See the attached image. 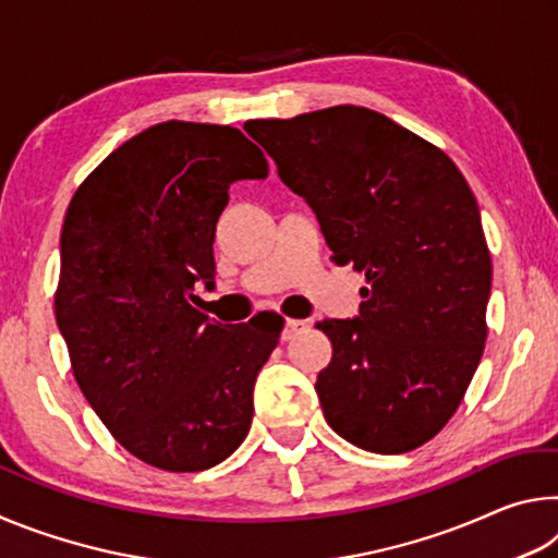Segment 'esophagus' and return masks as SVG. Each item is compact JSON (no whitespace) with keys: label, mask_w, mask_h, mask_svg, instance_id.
<instances>
[{"label":"esophagus","mask_w":558,"mask_h":558,"mask_svg":"<svg viewBox=\"0 0 558 558\" xmlns=\"http://www.w3.org/2000/svg\"><path fill=\"white\" fill-rule=\"evenodd\" d=\"M307 327H310L307 319H288V323H286V332H282V339L298 337L300 332H305Z\"/></svg>","instance_id":"1"}]
</instances>
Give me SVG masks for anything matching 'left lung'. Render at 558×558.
I'll return each instance as SVG.
<instances>
[{
    "label": "left lung",
    "mask_w": 558,
    "mask_h": 558,
    "mask_svg": "<svg viewBox=\"0 0 558 558\" xmlns=\"http://www.w3.org/2000/svg\"><path fill=\"white\" fill-rule=\"evenodd\" d=\"M248 135L323 226L337 266L364 272L356 319H325L315 391L352 446L399 456L452 418L487 339L493 258L456 162L381 112L335 106L248 120Z\"/></svg>",
    "instance_id": "obj_1"
}]
</instances>
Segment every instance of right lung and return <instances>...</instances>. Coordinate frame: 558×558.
<instances>
[{
  "label": "right lung",
  "mask_w": 558,
  "mask_h": 558,
  "mask_svg": "<svg viewBox=\"0 0 558 558\" xmlns=\"http://www.w3.org/2000/svg\"><path fill=\"white\" fill-rule=\"evenodd\" d=\"M263 177L266 157L241 130L169 120L102 159L65 211L53 310L73 376L112 438L153 468H214L248 436L286 319L221 325L189 298L214 280L229 184Z\"/></svg>",
  "instance_id": "1"
}]
</instances>
